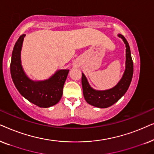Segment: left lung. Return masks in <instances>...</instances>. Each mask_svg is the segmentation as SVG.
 Returning a JSON list of instances; mask_svg holds the SVG:
<instances>
[{"mask_svg":"<svg viewBox=\"0 0 154 154\" xmlns=\"http://www.w3.org/2000/svg\"><path fill=\"white\" fill-rule=\"evenodd\" d=\"M119 36L123 39L126 47L125 70L119 83L110 90L99 91L90 87L85 75L82 73L81 81L84 98L86 102L92 106L99 108H107L112 106L125 94L131 83L133 75V62L130 46L123 35L119 34Z\"/></svg>","mask_w":154,"mask_h":154,"instance_id":"8db88e82","label":"left lung"}]
</instances>
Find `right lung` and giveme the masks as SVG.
I'll return each instance as SVG.
<instances>
[{
    "label": "right lung",
    "mask_w": 154,
    "mask_h": 154,
    "mask_svg": "<svg viewBox=\"0 0 154 154\" xmlns=\"http://www.w3.org/2000/svg\"><path fill=\"white\" fill-rule=\"evenodd\" d=\"M24 37L25 34L20 35L12 51L10 63L12 81L20 93L30 102L41 108L53 106L62 98L69 70H59L46 81H33L29 79L21 64V49Z\"/></svg>",
    "instance_id": "1"
}]
</instances>
